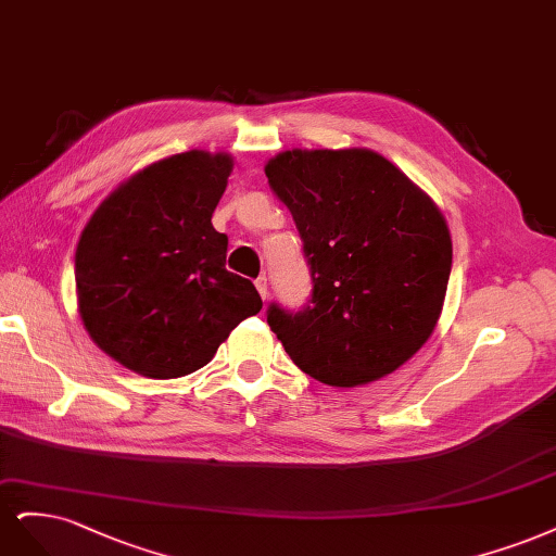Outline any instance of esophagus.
I'll use <instances>...</instances> for the list:
<instances>
[{"instance_id": "34e87169", "label": "esophagus", "mask_w": 556, "mask_h": 556, "mask_svg": "<svg viewBox=\"0 0 556 556\" xmlns=\"http://www.w3.org/2000/svg\"><path fill=\"white\" fill-rule=\"evenodd\" d=\"M256 289H258L261 298L265 300V298H267V277H265V275H261V277L256 279Z\"/></svg>"}]
</instances>
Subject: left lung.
<instances>
[{
	"mask_svg": "<svg viewBox=\"0 0 556 556\" xmlns=\"http://www.w3.org/2000/svg\"><path fill=\"white\" fill-rule=\"evenodd\" d=\"M265 175L293 214L314 283L300 312L267 307L286 353L337 388L402 367L434 332L451 277L441 210L395 164L363 148L286 150Z\"/></svg>",
	"mask_w": 556,
	"mask_h": 556,
	"instance_id": "1",
	"label": "left lung"
}]
</instances>
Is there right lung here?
I'll return each mask as SVG.
<instances>
[{
  "label": "right lung",
  "instance_id": "add662e5",
  "mask_svg": "<svg viewBox=\"0 0 556 556\" xmlns=\"http://www.w3.org/2000/svg\"><path fill=\"white\" fill-rule=\"evenodd\" d=\"M232 159L189 150L138 170L87 222L76 293L94 344L150 379L207 365L230 330L261 312L256 286L226 270L212 212Z\"/></svg>",
  "mask_w": 556,
  "mask_h": 556
}]
</instances>
